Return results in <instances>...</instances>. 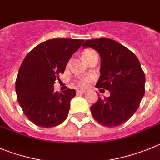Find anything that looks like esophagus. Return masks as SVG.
Masks as SVG:
<instances>
[{"mask_svg":"<svg viewBox=\"0 0 160 160\" xmlns=\"http://www.w3.org/2000/svg\"><path fill=\"white\" fill-rule=\"evenodd\" d=\"M85 92H86V91H84V90H77V95H82V94H84Z\"/></svg>","mask_w":160,"mask_h":160,"instance_id":"esophagus-1","label":"esophagus"}]
</instances>
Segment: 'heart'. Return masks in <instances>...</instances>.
<instances>
[{"instance_id": "heart-1", "label": "heart", "mask_w": 160, "mask_h": 160, "mask_svg": "<svg viewBox=\"0 0 160 160\" xmlns=\"http://www.w3.org/2000/svg\"><path fill=\"white\" fill-rule=\"evenodd\" d=\"M94 55H96V53L93 50H85L83 53V58L84 59V61L86 62L88 61V59H90L92 57H93ZM89 83V79L88 78H82L80 80H79L77 81V85L80 88H84L86 87Z\"/></svg>"}]
</instances>
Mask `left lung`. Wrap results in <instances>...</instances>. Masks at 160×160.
<instances>
[{
    "label": "left lung",
    "mask_w": 160,
    "mask_h": 160,
    "mask_svg": "<svg viewBox=\"0 0 160 160\" xmlns=\"http://www.w3.org/2000/svg\"><path fill=\"white\" fill-rule=\"evenodd\" d=\"M83 47L99 53L101 75L96 88L110 92L109 97H98L91 107L92 116L104 126H118L133 115L144 95L145 76L141 63L132 51L110 38L87 40Z\"/></svg>",
    "instance_id": "obj_1"
}]
</instances>
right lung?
<instances>
[{
    "label": "right lung",
    "mask_w": 160,
    "mask_h": 160,
    "mask_svg": "<svg viewBox=\"0 0 160 160\" xmlns=\"http://www.w3.org/2000/svg\"><path fill=\"white\" fill-rule=\"evenodd\" d=\"M84 40L53 38L40 43L27 54L16 82L18 102L35 125L54 127L67 118L75 89L55 92L53 84L65 72L72 55Z\"/></svg>",
    "instance_id": "obj_1"
}]
</instances>
